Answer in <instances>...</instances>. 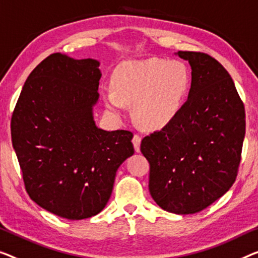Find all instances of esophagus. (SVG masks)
Segmentation results:
<instances>
[{"mask_svg":"<svg viewBox=\"0 0 258 258\" xmlns=\"http://www.w3.org/2000/svg\"><path fill=\"white\" fill-rule=\"evenodd\" d=\"M141 141H142V137L140 136V135H135L133 138V143L135 146V151L136 152L141 151Z\"/></svg>","mask_w":258,"mask_h":258,"instance_id":"34e87169","label":"esophagus"}]
</instances>
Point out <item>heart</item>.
<instances>
[{"label":"heart","instance_id":"1","mask_svg":"<svg viewBox=\"0 0 258 258\" xmlns=\"http://www.w3.org/2000/svg\"><path fill=\"white\" fill-rule=\"evenodd\" d=\"M191 83L188 67L181 61L149 58L129 61L116 69L114 90L104 93L107 108L115 115L134 102V114L146 129H160L179 113Z\"/></svg>","mask_w":258,"mask_h":258}]
</instances>
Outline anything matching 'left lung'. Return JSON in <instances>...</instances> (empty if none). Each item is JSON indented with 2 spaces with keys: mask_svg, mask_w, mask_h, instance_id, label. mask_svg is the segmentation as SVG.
I'll return each mask as SVG.
<instances>
[{
  "mask_svg": "<svg viewBox=\"0 0 258 258\" xmlns=\"http://www.w3.org/2000/svg\"><path fill=\"white\" fill-rule=\"evenodd\" d=\"M177 55L191 67L188 100L159 132L142 140L149 189L166 211L192 215L217 201L237 176L245 133L244 106L232 77L202 51Z\"/></svg>",
  "mask_w": 258,
  "mask_h": 258,
  "instance_id": "1",
  "label": "left lung"
}]
</instances>
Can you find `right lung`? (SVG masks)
Listing matches in <instances>:
<instances>
[{
  "instance_id": "obj_1",
  "label": "right lung",
  "mask_w": 258,
  "mask_h": 258,
  "mask_svg": "<svg viewBox=\"0 0 258 258\" xmlns=\"http://www.w3.org/2000/svg\"><path fill=\"white\" fill-rule=\"evenodd\" d=\"M100 77L97 60L50 54L27 77L11 117L27 194L69 220L106 207L118 166L135 152L132 132H106L94 123Z\"/></svg>"
}]
</instances>
